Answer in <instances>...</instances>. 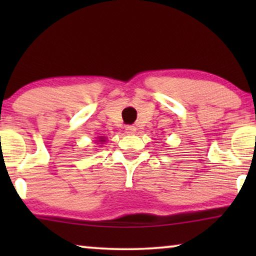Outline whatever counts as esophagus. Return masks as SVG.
<instances>
[{
	"label": "esophagus",
	"mask_w": 256,
	"mask_h": 256,
	"mask_svg": "<svg viewBox=\"0 0 256 256\" xmlns=\"http://www.w3.org/2000/svg\"><path fill=\"white\" fill-rule=\"evenodd\" d=\"M124 132H127V134H129V135L135 134V132H136V127H135V126H127V127H126V129H124Z\"/></svg>",
	"instance_id": "34e87169"
}]
</instances>
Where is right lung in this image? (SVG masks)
Wrapping results in <instances>:
<instances>
[{
    "label": "right lung",
    "instance_id": "obj_1",
    "mask_svg": "<svg viewBox=\"0 0 256 256\" xmlns=\"http://www.w3.org/2000/svg\"><path fill=\"white\" fill-rule=\"evenodd\" d=\"M99 142H104V138H100Z\"/></svg>",
    "mask_w": 256,
    "mask_h": 256
}]
</instances>
